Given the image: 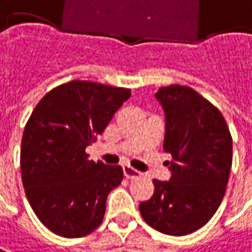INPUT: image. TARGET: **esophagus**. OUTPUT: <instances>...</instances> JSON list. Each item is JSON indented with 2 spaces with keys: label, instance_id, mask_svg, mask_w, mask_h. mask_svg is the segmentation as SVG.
<instances>
[{
  "label": "esophagus",
  "instance_id": "esophagus-1",
  "mask_svg": "<svg viewBox=\"0 0 252 252\" xmlns=\"http://www.w3.org/2000/svg\"><path fill=\"white\" fill-rule=\"evenodd\" d=\"M123 174H125V177H126L127 180H136V178H140V177L143 176L141 171L133 169V167H130V166H123Z\"/></svg>",
  "mask_w": 252,
  "mask_h": 252
}]
</instances>
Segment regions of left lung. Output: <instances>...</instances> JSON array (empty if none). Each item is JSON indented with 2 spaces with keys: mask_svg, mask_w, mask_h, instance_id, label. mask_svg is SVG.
<instances>
[{
  "mask_svg": "<svg viewBox=\"0 0 252 252\" xmlns=\"http://www.w3.org/2000/svg\"><path fill=\"white\" fill-rule=\"evenodd\" d=\"M166 118L163 149L169 181L154 180L155 190L140 203L144 221L170 236H185L204 226L220 207L232 167V136L220 109L181 85L155 93Z\"/></svg>",
  "mask_w": 252,
  "mask_h": 252,
  "instance_id": "8db88e82",
  "label": "left lung"
}]
</instances>
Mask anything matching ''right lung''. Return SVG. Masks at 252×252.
Here are the masks:
<instances>
[{
	"label": "right lung",
	"instance_id": "right-lung-1",
	"mask_svg": "<svg viewBox=\"0 0 252 252\" xmlns=\"http://www.w3.org/2000/svg\"><path fill=\"white\" fill-rule=\"evenodd\" d=\"M129 97L130 89L71 81L46 93L26 123L22 181L31 209L55 235L82 237L103 222L123 170L89 160L85 149Z\"/></svg>",
	"mask_w": 252,
	"mask_h": 252
}]
</instances>
